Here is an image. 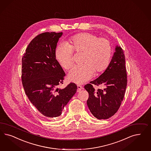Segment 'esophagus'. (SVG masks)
<instances>
[{"mask_svg": "<svg viewBox=\"0 0 151 151\" xmlns=\"http://www.w3.org/2000/svg\"><path fill=\"white\" fill-rule=\"evenodd\" d=\"M77 88H78V89H77V91H78V92H79L81 89H83V87L81 86V85H78V86H77Z\"/></svg>", "mask_w": 151, "mask_h": 151, "instance_id": "esophagus-1", "label": "esophagus"}]
</instances>
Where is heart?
<instances>
[{
    "mask_svg": "<svg viewBox=\"0 0 151 151\" xmlns=\"http://www.w3.org/2000/svg\"><path fill=\"white\" fill-rule=\"evenodd\" d=\"M73 52L83 53L81 65L72 68L68 74V80L82 84L92 78L96 73H102L109 66L112 57V45L104 38L89 33H81L72 37L68 43L63 42L55 49V58L60 66L68 70L74 63Z\"/></svg>",
    "mask_w": 151,
    "mask_h": 151,
    "instance_id": "obj_1",
    "label": "heart"
}]
</instances>
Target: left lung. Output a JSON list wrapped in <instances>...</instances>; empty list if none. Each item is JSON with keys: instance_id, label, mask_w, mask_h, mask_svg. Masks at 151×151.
<instances>
[{"instance_id": "obj_1", "label": "left lung", "mask_w": 151, "mask_h": 151, "mask_svg": "<svg viewBox=\"0 0 151 151\" xmlns=\"http://www.w3.org/2000/svg\"><path fill=\"white\" fill-rule=\"evenodd\" d=\"M125 60L122 48L117 45L108 68L98 78L84 86L89 93L88 107L98 119L112 117L121 104L127 84ZM93 84L101 85L104 88L96 91Z\"/></svg>"}]
</instances>
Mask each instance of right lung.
<instances>
[{
  "label": "right lung",
  "mask_w": 151,
  "mask_h": 151,
  "mask_svg": "<svg viewBox=\"0 0 151 151\" xmlns=\"http://www.w3.org/2000/svg\"><path fill=\"white\" fill-rule=\"evenodd\" d=\"M63 33L45 32L29 43L22 58V81L30 102L47 118L60 116L77 92L76 84L63 89L65 74L55 58V49Z\"/></svg>",
  "instance_id": "add662e5"
}]
</instances>
